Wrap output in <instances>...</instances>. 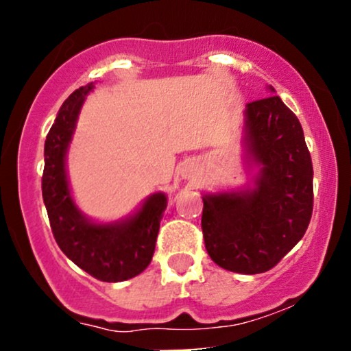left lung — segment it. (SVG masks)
Returning a JSON list of instances; mask_svg holds the SVG:
<instances>
[{
    "label": "left lung",
    "mask_w": 351,
    "mask_h": 351,
    "mask_svg": "<svg viewBox=\"0 0 351 351\" xmlns=\"http://www.w3.org/2000/svg\"><path fill=\"white\" fill-rule=\"evenodd\" d=\"M245 117L249 152L261 165L256 188L204 195L201 229L219 267L261 274L279 264L307 231L313 168L299 119L279 95L249 102Z\"/></svg>",
    "instance_id": "8db88e82"
}]
</instances>
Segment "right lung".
Here are the masks:
<instances>
[{
	"label": "right lung",
	"mask_w": 351,
	"mask_h": 351,
	"mask_svg": "<svg viewBox=\"0 0 351 351\" xmlns=\"http://www.w3.org/2000/svg\"><path fill=\"white\" fill-rule=\"evenodd\" d=\"M92 82L79 87L62 104L44 143L43 199L60 251L102 282L138 276L152 263L167 196L156 193L134 217L117 224H94L75 208L66 178V150Z\"/></svg>",
	"instance_id": "add662e5"
}]
</instances>
